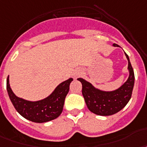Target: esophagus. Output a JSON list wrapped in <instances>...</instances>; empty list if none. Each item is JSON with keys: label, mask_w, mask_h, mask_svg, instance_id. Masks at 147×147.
Segmentation results:
<instances>
[{"label": "esophagus", "mask_w": 147, "mask_h": 147, "mask_svg": "<svg viewBox=\"0 0 147 147\" xmlns=\"http://www.w3.org/2000/svg\"><path fill=\"white\" fill-rule=\"evenodd\" d=\"M82 72L81 70H76V71H75V73H74V78H78L79 76H82Z\"/></svg>", "instance_id": "1"}]
</instances>
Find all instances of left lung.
<instances>
[{
    "mask_svg": "<svg viewBox=\"0 0 147 147\" xmlns=\"http://www.w3.org/2000/svg\"><path fill=\"white\" fill-rule=\"evenodd\" d=\"M114 47H119L113 44ZM128 61L127 69L129 77L122 85L113 91H104L97 89L83 78H78L82 84V94L88 109L98 115H111L115 114L129 102L134 84V73L129 57L125 53Z\"/></svg>",
    "mask_w": 147,
    "mask_h": 147,
    "instance_id": "obj_1",
    "label": "left lung"
}]
</instances>
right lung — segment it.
<instances>
[{
    "label": "right lung",
    "mask_w": 147,
    "mask_h": 147,
    "mask_svg": "<svg viewBox=\"0 0 147 147\" xmlns=\"http://www.w3.org/2000/svg\"><path fill=\"white\" fill-rule=\"evenodd\" d=\"M72 81V78H69L60 83L50 96L38 101H28L16 96L9 86V76L7 79V90L12 103L20 115L33 122L43 123L60 115Z\"/></svg>",
    "instance_id": "obj_1"
}]
</instances>
